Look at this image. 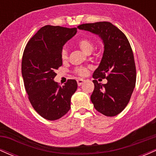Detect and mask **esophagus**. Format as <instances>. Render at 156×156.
I'll list each match as a JSON object with an SVG mask.
<instances>
[{
	"mask_svg": "<svg viewBox=\"0 0 156 156\" xmlns=\"http://www.w3.org/2000/svg\"><path fill=\"white\" fill-rule=\"evenodd\" d=\"M83 81H84V80H83V79H80H80L77 80V83H78V86L81 85V84L83 83Z\"/></svg>",
	"mask_w": 156,
	"mask_h": 156,
	"instance_id": "obj_1",
	"label": "esophagus"
}]
</instances>
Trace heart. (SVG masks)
I'll return each instance as SVG.
<instances>
[{
	"label": "heart",
	"mask_w": 156,
	"mask_h": 156,
	"mask_svg": "<svg viewBox=\"0 0 156 156\" xmlns=\"http://www.w3.org/2000/svg\"><path fill=\"white\" fill-rule=\"evenodd\" d=\"M77 44L78 45L80 49L83 51L84 53L87 54H89L94 49V42L91 39L83 37V38L80 39L77 42ZM61 56L62 59L63 61L67 60L68 58V51L66 48H63L61 52ZM75 73L80 76H85L88 73V67H77L74 69Z\"/></svg>",
	"instance_id": "1"
}]
</instances>
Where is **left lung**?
Here are the masks:
<instances>
[{"label":"left lung","instance_id":"1","mask_svg":"<svg viewBox=\"0 0 156 156\" xmlns=\"http://www.w3.org/2000/svg\"><path fill=\"white\" fill-rule=\"evenodd\" d=\"M78 28L98 34L104 43L101 62L92 76L94 89L91 101L103 115H117L128 104L136 85V70L129 41L109 22L85 23ZM100 77L106 78L107 83H98L96 79Z\"/></svg>","mask_w":156,"mask_h":156}]
</instances>
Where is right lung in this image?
Here are the masks:
<instances>
[{
    "label": "right lung",
    "instance_id": "add662e5",
    "mask_svg": "<svg viewBox=\"0 0 156 156\" xmlns=\"http://www.w3.org/2000/svg\"><path fill=\"white\" fill-rule=\"evenodd\" d=\"M76 32V28L43 26L23 52L22 76L28 100L36 112L48 120H56L69 112L71 97L78 87L74 79L67 80L62 87L53 80L55 70L62 65V47Z\"/></svg>",
    "mask_w": 156,
    "mask_h": 156
}]
</instances>
